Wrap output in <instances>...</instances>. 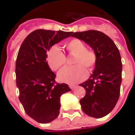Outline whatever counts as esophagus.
Here are the masks:
<instances>
[{
	"mask_svg": "<svg viewBox=\"0 0 135 135\" xmlns=\"http://www.w3.org/2000/svg\"><path fill=\"white\" fill-rule=\"evenodd\" d=\"M69 88H70L71 90H74V89H75V88H76V85H69Z\"/></svg>",
	"mask_w": 135,
	"mask_h": 135,
	"instance_id": "34e87169",
	"label": "esophagus"
}]
</instances>
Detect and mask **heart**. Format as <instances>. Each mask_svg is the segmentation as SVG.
Masks as SVG:
<instances>
[{
  "mask_svg": "<svg viewBox=\"0 0 135 135\" xmlns=\"http://www.w3.org/2000/svg\"><path fill=\"white\" fill-rule=\"evenodd\" d=\"M69 54L74 56V66H66L59 71V79L63 82L74 84L84 80L87 76V68L92 71L97 62V54L92 49L86 48L85 44L79 39H72L64 44ZM47 61L50 69L56 71L66 64L65 54L57 47H52L47 51Z\"/></svg>",
  "mask_w": 135,
  "mask_h": 135,
  "instance_id": "obj_1",
  "label": "heart"
}]
</instances>
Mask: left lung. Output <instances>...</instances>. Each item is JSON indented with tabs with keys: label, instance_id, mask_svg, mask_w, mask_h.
Returning <instances> with one entry per match:
<instances>
[{
	"label": "left lung",
	"instance_id": "obj_1",
	"mask_svg": "<svg viewBox=\"0 0 135 135\" xmlns=\"http://www.w3.org/2000/svg\"><path fill=\"white\" fill-rule=\"evenodd\" d=\"M71 36L88 43L97 54L92 76L79 85L86 90L79 102L87 115L102 118L113 110L120 95L122 64L119 49L108 36L100 31L74 32Z\"/></svg>",
	"mask_w": 135,
	"mask_h": 135
}]
</instances>
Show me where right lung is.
<instances>
[{
    "label": "right lung",
    "mask_w": 135,
    "mask_h": 135,
    "mask_svg": "<svg viewBox=\"0 0 135 135\" xmlns=\"http://www.w3.org/2000/svg\"><path fill=\"white\" fill-rule=\"evenodd\" d=\"M72 32L37 30L25 38L16 61V82L19 99L28 116L46 124L60 113V98L71 89L56 82V75L46 61L47 51Z\"/></svg>",
    "instance_id": "obj_1"
}]
</instances>
